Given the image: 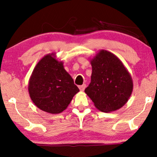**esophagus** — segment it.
I'll use <instances>...</instances> for the list:
<instances>
[{
	"mask_svg": "<svg viewBox=\"0 0 157 157\" xmlns=\"http://www.w3.org/2000/svg\"><path fill=\"white\" fill-rule=\"evenodd\" d=\"M85 87H86V84H83L82 85H81V86H78L79 90H80L81 91H84Z\"/></svg>",
	"mask_w": 157,
	"mask_h": 157,
	"instance_id": "34e87169",
	"label": "esophagus"
}]
</instances>
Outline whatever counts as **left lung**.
Listing matches in <instances>:
<instances>
[{
	"label": "left lung",
	"instance_id": "obj_1",
	"mask_svg": "<svg viewBox=\"0 0 157 157\" xmlns=\"http://www.w3.org/2000/svg\"><path fill=\"white\" fill-rule=\"evenodd\" d=\"M91 64V82L84 92L100 111L107 113L119 109L132 92L128 71L119 58L105 50H101Z\"/></svg>",
	"mask_w": 157,
	"mask_h": 157
}]
</instances>
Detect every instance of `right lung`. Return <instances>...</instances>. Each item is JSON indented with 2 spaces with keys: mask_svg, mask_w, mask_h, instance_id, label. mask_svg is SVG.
Returning a JSON list of instances; mask_svg holds the SVG:
<instances>
[{
  "mask_svg": "<svg viewBox=\"0 0 157 157\" xmlns=\"http://www.w3.org/2000/svg\"><path fill=\"white\" fill-rule=\"evenodd\" d=\"M33 102L50 113L63 112L79 91L63 63L48 55L39 61L30 77L28 86Z\"/></svg>",
  "mask_w": 157,
  "mask_h": 157,
  "instance_id": "1",
  "label": "right lung"
}]
</instances>
